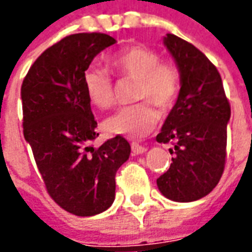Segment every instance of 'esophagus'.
Listing matches in <instances>:
<instances>
[{
	"label": "esophagus",
	"mask_w": 252,
	"mask_h": 252,
	"mask_svg": "<svg viewBox=\"0 0 252 252\" xmlns=\"http://www.w3.org/2000/svg\"><path fill=\"white\" fill-rule=\"evenodd\" d=\"M131 150L133 155H141V154H144V152H147V147L137 144V143H132Z\"/></svg>",
	"instance_id": "34e87169"
}]
</instances>
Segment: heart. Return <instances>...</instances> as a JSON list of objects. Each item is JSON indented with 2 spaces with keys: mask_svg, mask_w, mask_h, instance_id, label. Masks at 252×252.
<instances>
[{
  "mask_svg": "<svg viewBox=\"0 0 252 252\" xmlns=\"http://www.w3.org/2000/svg\"><path fill=\"white\" fill-rule=\"evenodd\" d=\"M113 72L123 80L135 81L132 98L140 101L121 108L104 121V128L113 135L137 139L154 129L159 113L155 107L167 111L176 102L180 91L179 69L169 61H160L159 53L147 46H128L109 59ZM84 88L94 107L107 109L116 101V91L109 74L91 66L84 72Z\"/></svg>",
  "mask_w": 252,
  "mask_h": 252,
  "instance_id": "1",
  "label": "heart"
}]
</instances>
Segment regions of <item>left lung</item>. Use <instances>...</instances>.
<instances>
[{
  "instance_id": "1",
  "label": "left lung",
  "mask_w": 252,
  "mask_h": 252,
  "mask_svg": "<svg viewBox=\"0 0 252 252\" xmlns=\"http://www.w3.org/2000/svg\"><path fill=\"white\" fill-rule=\"evenodd\" d=\"M163 41L178 65L180 91L156 136L175 145L171 167L156 183L173 202H195L211 192L224 171L230 102L218 69L200 50L171 33Z\"/></svg>"
}]
</instances>
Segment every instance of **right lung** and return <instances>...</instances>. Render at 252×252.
I'll return each instance as SVG.
<instances>
[{
	"label": "right lung",
	"instance_id": "obj_1",
	"mask_svg": "<svg viewBox=\"0 0 252 252\" xmlns=\"http://www.w3.org/2000/svg\"><path fill=\"white\" fill-rule=\"evenodd\" d=\"M116 44L104 33L70 34L42 53L21 87L24 136L50 197L65 211L93 216L115 200L117 169L131 145L117 135L98 148L84 72L92 60Z\"/></svg>",
	"mask_w": 252,
	"mask_h": 252
}]
</instances>
